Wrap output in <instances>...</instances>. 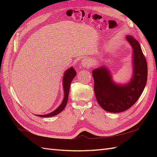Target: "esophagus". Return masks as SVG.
I'll list each match as a JSON object with an SVG mask.
<instances>
[{
	"mask_svg": "<svg viewBox=\"0 0 157 157\" xmlns=\"http://www.w3.org/2000/svg\"><path fill=\"white\" fill-rule=\"evenodd\" d=\"M92 64V62L90 61L88 59H83L82 60V62H81V65L82 67H88V66H91Z\"/></svg>",
	"mask_w": 157,
	"mask_h": 157,
	"instance_id": "obj_1",
	"label": "esophagus"
}]
</instances>
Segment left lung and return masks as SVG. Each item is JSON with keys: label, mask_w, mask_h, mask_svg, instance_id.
I'll return each mask as SVG.
<instances>
[{"label": "left lung", "mask_w": 157, "mask_h": 157, "mask_svg": "<svg viewBox=\"0 0 157 157\" xmlns=\"http://www.w3.org/2000/svg\"><path fill=\"white\" fill-rule=\"evenodd\" d=\"M126 39L134 52L133 76L128 84L119 85L113 82L109 69L105 67L92 71L96 98L99 105L108 112H123L132 106L144 91L147 81V63L140 45L132 36H127Z\"/></svg>", "instance_id": "left-lung-1"}]
</instances>
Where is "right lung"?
Listing matches in <instances>:
<instances>
[{
	"mask_svg": "<svg viewBox=\"0 0 157 157\" xmlns=\"http://www.w3.org/2000/svg\"><path fill=\"white\" fill-rule=\"evenodd\" d=\"M76 75V71L75 69H73L72 67L68 69L67 71H65L64 73V76H63V90H64V98H63V101L62 103L59 107L55 110L54 111H52L51 113H48V114L46 115H38L40 117H52L58 115L59 113H61L63 109H65V106L67 103L68 101V97H69V89H70V85H71V83L73 81V78H75Z\"/></svg>",
	"mask_w": 157,
	"mask_h": 157,
	"instance_id": "obj_1",
	"label": "right lung"
}]
</instances>
